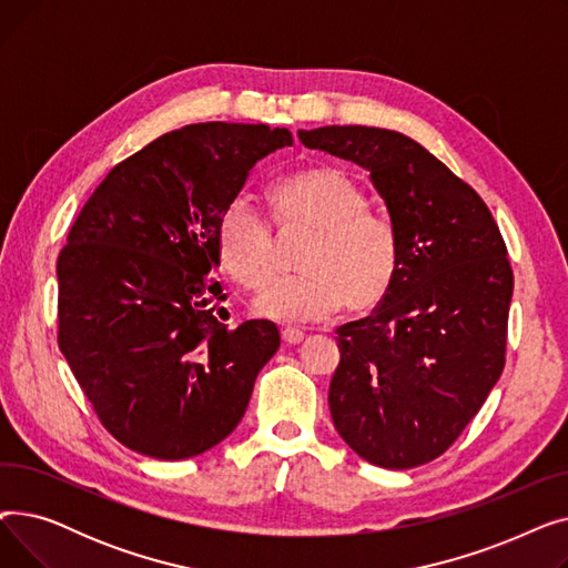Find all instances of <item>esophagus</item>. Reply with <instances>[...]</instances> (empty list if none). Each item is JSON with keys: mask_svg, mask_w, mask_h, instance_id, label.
I'll return each instance as SVG.
<instances>
[{"mask_svg": "<svg viewBox=\"0 0 568 568\" xmlns=\"http://www.w3.org/2000/svg\"><path fill=\"white\" fill-rule=\"evenodd\" d=\"M281 336H283L285 345H300L304 341V334L300 329H292V326H285V329L281 332Z\"/></svg>", "mask_w": 568, "mask_h": 568, "instance_id": "1", "label": "esophagus"}]
</instances>
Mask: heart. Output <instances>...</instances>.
Instances as JSON below:
<instances>
[{"label": "heart", "instance_id": "heart-1", "mask_svg": "<svg viewBox=\"0 0 568 568\" xmlns=\"http://www.w3.org/2000/svg\"><path fill=\"white\" fill-rule=\"evenodd\" d=\"M281 230H313L300 268L274 276V232L257 209L232 200L216 223V251L225 272L251 292L266 287L255 313L278 322H320L338 313L375 308L398 274V236L389 219L368 209V197L352 174L317 165L290 174L268 189Z\"/></svg>", "mask_w": 568, "mask_h": 568}]
</instances>
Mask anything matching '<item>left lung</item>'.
<instances>
[{
  "instance_id": "1",
  "label": "left lung",
  "mask_w": 568,
  "mask_h": 568,
  "mask_svg": "<svg viewBox=\"0 0 568 568\" xmlns=\"http://www.w3.org/2000/svg\"><path fill=\"white\" fill-rule=\"evenodd\" d=\"M371 172L398 236V274L373 315L338 326L329 386L338 435L364 460H435L504 371L514 272L486 202L419 142L373 126L300 131Z\"/></svg>"
}]
</instances>
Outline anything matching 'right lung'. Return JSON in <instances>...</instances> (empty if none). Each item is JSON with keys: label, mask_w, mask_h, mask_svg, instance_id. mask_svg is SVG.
Masks as SVG:
<instances>
[{"label": "right lung", "mask_w": 568, "mask_h": 568, "mask_svg": "<svg viewBox=\"0 0 568 568\" xmlns=\"http://www.w3.org/2000/svg\"><path fill=\"white\" fill-rule=\"evenodd\" d=\"M287 129L191 124L114 165L57 260L59 349L105 430L184 460L223 442L281 345L274 322H221L216 223Z\"/></svg>", "instance_id": "1"}]
</instances>
